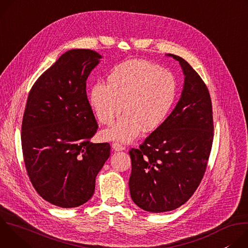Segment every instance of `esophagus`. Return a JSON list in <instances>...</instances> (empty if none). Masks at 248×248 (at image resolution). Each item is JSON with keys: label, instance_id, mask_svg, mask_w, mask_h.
Wrapping results in <instances>:
<instances>
[{"label": "esophagus", "instance_id": "obj_1", "mask_svg": "<svg viewBox=\"0 0 248 248\" xmlns=\"http://www.w3.org/2000/svg\"><path fill=\"white\" fill-rule=\"evenodd\" d=\"M112 147H113V149L115 150V151H123V150H125V147H124L123 145H121L120 143H114L113 145H112Z\"/></svg>", "mask_w": 248, "mask_h": 248}]
</instances>
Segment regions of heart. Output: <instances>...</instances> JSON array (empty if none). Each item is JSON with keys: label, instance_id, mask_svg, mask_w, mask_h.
Masks as SVG:
<instances>
[{"label": "heart", "instance_id": "heart-1", "mask_svg": "<svg viewBox=\"0 0 248 248\" xmlns=\"http://www.w3.org/2000/svg\"><path fill=\"white\" fill-rule=\"evenodd\" d=\"M176 96V83L166 69L146 61L131 60L117 65L107 78V85L95 84L89 101L98 120L111 124L103 131L108 140L127 143L143 130L153 131L168 117Z\"/></svg>", "mask_w": 248, "mask_h": 248}]
</instances>
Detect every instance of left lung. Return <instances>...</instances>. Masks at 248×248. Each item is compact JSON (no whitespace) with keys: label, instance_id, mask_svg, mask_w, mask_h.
I'll use <instances>...</instances> for the list:
<instances>
[{"label":"left lung","instance_id":"8db88e82","mask_svg":"<svg viewBox=\"0 0 248 248\" xmlns=\"http://www.w3.org/2000/svg\"><path fill=\"white\" fill-rule=\"evenodd\" d=\"M178 61L185 76L181 98L164 123L129 151V191L133 202L152 213L185 204L198 187L213 142V116L208 88L191 65Z\"/></svg>","mask_w":248,"mask_h":248}]
</instances>
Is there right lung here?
I'll list each match as a JSON object with an SVG mask.
<instances>
[{
	"label": "right lung",
	"mask_w": 248,
	"mask_h": 248,
	"mask_svg": "<svg viewBox=\"0 0 248 248\" xmlns=\"http://www.w3.org/2000/svg\"><path fill=\"white\" fill-rule=\"evenodd\" d=\"M102 56L73 49L32 86L21 125L25 168L34 188L53 205L87 202L110 157L109 143H92L98 124L86 95V80Z\"/></svg>",
	"instance_id": "add662e5"
}]
</instances>
